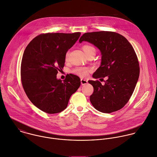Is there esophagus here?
<instances>
[{
	"label": "esophagus",
	"instance_id": "1",
	"mask_svg": "<svg viewBox=\"0 0 157 157\" xmlns=\"http://www.w3.org/2000/svg\"><path fill=\"white\" fill-rule=\"evenodd\" d=\"M81 84L82 85H85L87 83V80L85 79H81Z\"/></svg>",
	"mask_w": 157,
	"mask_h": 157
}]
</instances>
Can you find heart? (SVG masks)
<instances>
[{
	"label": "heart",
	"instance_id": "1",
	"mask_svg": "<svg viewBox=\"0 0 157 157\" xmlns=\"http://www.w3.org/2000/svg\"><path fill=\"white\" fill-rule=\"evenodd\" d=\"M82 48L87 56H88L90 54H92V53H96V49L91 45L85 44L82 47ZM68 57H69V52H67L65 55V61H67L68 59ZM90 70H91V69L89 67H76V68H73L71 71V73H73V75L84 78V77H86L88 75V73L90 71Z\"/></svg>",
	"mask_w": 157,
	"mask_h": 157
}]
</instances>
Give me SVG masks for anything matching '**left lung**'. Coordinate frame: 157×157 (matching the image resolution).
Wrapping results in <instances>:
<instances>
[{"instance_id": "obj_1", "label": "left lung", "mask_w": 157, "mask_h": 157, "mask_svg": "<svg viewBox=\"0 0 157 157\" xmlns=\"http://www.w3.org/2000/svg\"><path fill=\"white\" fill-rule=\"evenodd\" d=\"M82 41L92 43L101 52V64L93 77L107 78L104 85L98 80L89 81L94 89L90 96L92 104L102 113L120 110L130 99L140 75L133 47L125 37L113 32L86 33L79 39L80 43Z\"/></svg>"}]
</instances>
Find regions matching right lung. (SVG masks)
I'll return each mask as SVG.
<instances>
[{
    "instance_id": "add662e5",
    "label": "right lung",
    "mask_w": 157,
    "mask_h": 157,
    "mask_svg": "<svg viewBox=\"0 0 157 157\" xmlns=\"http://www.w3.org/2000/svg\"><path fill=\"white\" fill-rule=\"evenodd\" d=\"M81 33H43L27 46L21 66V82L32 103L49 114L66 109L69 99L81 85L80 78L69 74L58 79L64 67L65 55L78 40Z\"/></svg>"
}]
</instances>
